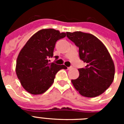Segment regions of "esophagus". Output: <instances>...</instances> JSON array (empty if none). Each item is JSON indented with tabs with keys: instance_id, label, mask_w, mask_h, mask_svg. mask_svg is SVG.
Returning <instances> with one entry per match:
<instances>
[{
	"instance_id": "esophagus-1",
	"label": "esophagus",
	"mask_w": 124,
	"mask_h": 124,
	"mask_svg": "<svg viewBox=\"0 0 124 124\" xmlns=\"http://www.w3.org/2000/svg\"><path fill=\"white\" fill-rule=\"evenodd\" d=\"M73 69V66H70V67H68V70H72Z\"/></svg>"
}]
</instances>
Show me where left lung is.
I'll list each match as a JSON object with an SVG mask.
<instances>
[{
    "mask_svg": "<svg viewBox=\"0 0 124 124\" xmlns=\"http://www.w3.org/2000/svg\"><path fill=\"white\" fill-rule=\"evenodd\" d=\"M66 35L79 48L80 59L86 67L78 69L79 76L71 81L84 97H94L102 94L113 82L114 64L109 51L100 40L90 33L67 32Z\"/></svg>",
    "mask_w": 124,
    "mask_h": 124,
    "instance_id": "1",
    "label": "left lung"
}]
</instances>
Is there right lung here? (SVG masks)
Returning a JSON list of instances; mask_svg holds the SVG:
<instances>
[{
	"instance_id": "obj_1",
	"label": "right lung",
	"mask_w": 124,
	"mask_h": 124,
	"mask_svg": "<svg viewBox=\"0 0 124 124\" xmlns=\"http://www.w3.org/2000/svg\"><path fill=\"white\" fill-rule=\"evenodd\" d=\"M66 34L52 28L43 29L28 40L18 56L16 74L22 86L31 94H41L48 89L64 65L49 63L53 56L56 42ZM55 58L58 56H55Z\"/></svg>"
}]
</instances>
